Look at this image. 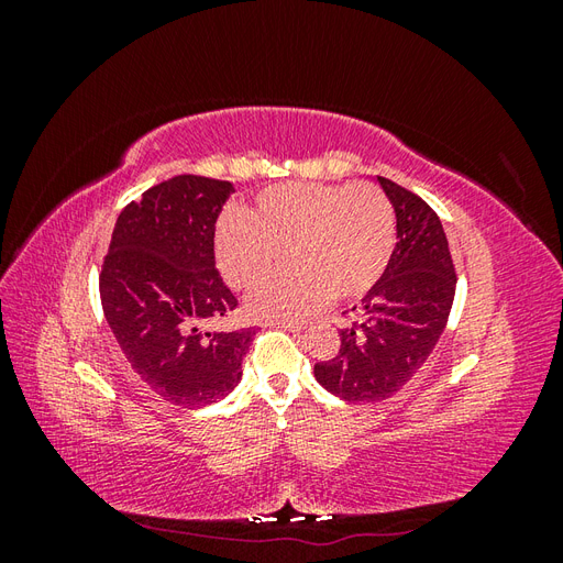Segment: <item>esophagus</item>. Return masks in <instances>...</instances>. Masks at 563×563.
Masks as SVG:
<instances>
[{"instance_id": "1", "label": "esophagus", "mask_w": 563, "mask_h": 563, "mask_svg": "<svg viewBox=\"0 0 563 563\" xmlns=\"http://www.w3.org/2000/svg\"><path fill=\"white\" fill-rule=\"evenodd\" d=\"M265 327H269V329H284V331H294V333L302 331L300 323H294V321H267Z\"/></svg>"}]
</instances>
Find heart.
I'll use <instances>...</instances> for the list:
<instances>
[{"label":"heart","instance_id":"heart-1","mask_svg":"<svg viewBox=\"0 0 563 563\" xmlns=\"http://www.w3.org/2000/svg\"><path fill=\"white\" fill-rule=\"evenodd\" d=\"M395 244V207L371 183L267 187L253 211L228 209L216 230L218 265L236 288L267 279L286 251L291 265L249 298V312L265 321L312 314L331 296H366L387 272Z\"/></svg>","mask_w":563,"mask_h":563}]
</instances>
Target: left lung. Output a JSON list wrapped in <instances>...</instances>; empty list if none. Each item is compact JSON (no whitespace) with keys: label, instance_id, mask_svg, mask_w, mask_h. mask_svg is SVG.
<instances>
[{"label":"left lung","instance_id":"left-lung-1","mask_svg":"<svg viewBox=\"0 0 563 563\" xmlns=\"http://www.w3.org/2000/svg\"><path fill=\"white\" fill-rule=\"evenodd\" d=\"M397 216V246L383 279L352 308L340 350L314 378L345 401H380L411 380L444 333L455 269L439 216L406 187L378 176Z\"/></svg>","mask_w":563,"mask_h":563}]
</instances>
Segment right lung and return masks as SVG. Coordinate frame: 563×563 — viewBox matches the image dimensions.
Returning a JSON list of instances; mask_svg holds the SVG:
<instances>
[{
    "label": "right lung",
    "instance_id": "obj_1",
    "mask_svg": "<svg viewBox=\"0 0 563 563\" xmlns=\"http://www.w3.org/2000/svg\"><path fill=\"white\" fill-rule=\"evenodd\" d=\"M232 183L176 176L119 213L100 269V302L119 350L155 395L183 408L228 397L253 329L203 331L236 298L216 269L213 236Z\"/></svg>",
    "mask_w": 563,
    "mask_h": 563
}]
</instances>
